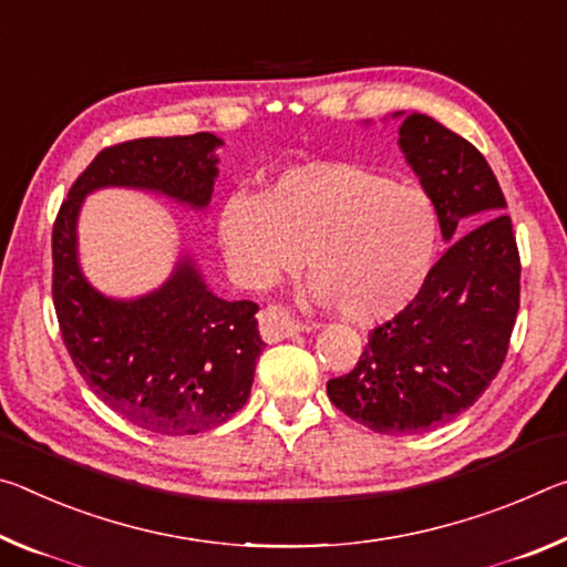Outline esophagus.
<instances>
[{"label": "esophagus", "mask_w": 567, "mask_h": 567, "mask_svg": "<svg viewBox=\"0 0 567 567\" xmlns=\"http://www.w3.org/2000/svg\"><path fill=\"white\" fill-rule=\"evenodd\" d=\"M299 331H301L299 323L291 321L281 309H276V306H268V309L258 313V333H261L264 341H268V344L289 339Z\"/></svg>", "instance_id": "esophagus-1"}]
</instances>
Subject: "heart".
Masks as SVG:
<instances>
[{
  "mask_svg": "<svg viewBox=\"0 0 567 567\" xmlns=\"http://www.w3.org/2000/svg\"><path fill=\"white\" fill-rule=\"evenodd\" d=\"M437 230V208L422 188L357 163L291 165L258 196L230 193L218 213L223 256L240 284H276L303 248L311 293L357 323L394 317L422 291Z\"/></svg>",
  "mask_w": 567,
  "mask_h": 567,
  "instance_id": "obj_1",
  "label": "heart"
}]
</instances>
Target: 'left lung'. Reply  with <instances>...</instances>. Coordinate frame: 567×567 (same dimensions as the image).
<instances>
[{"label": "left lung", "mask_w": 567, "mask_h": 567, "mask_svg": "<svg viewBox=\"0 0 567 567\" xmlns=\"http://www.w3.org/2000/svg\"><path fill=\"white\" fill-rule=\"evenodd\" d=\"M399 145L452 246L327 392L369 430L420 434L454 420L493 384L513 337L523 266L503 188L475 145L420 113L399 123Z\"/></svg>", "instance_id": "8db88e82"}]
</instances>
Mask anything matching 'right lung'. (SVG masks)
Returning a JSON list of instances; mask_svg holds the SVG:
<instances>
[{
	"mask_svg": "<svg viewBox=\"0 0 567 567\" xmlns=\"http://www.w3.org/2000/svg\"><path fill=\"white\" fill-rule=\"evenodd\" d=\"M216 135L137 137L95 155L72 183L52 228V301L74 367L110 410L147 432H208L246 404L264 341L256 301L213 296L188 261L145 299L113 301L82 278L74 220L102 185L161 190L208 206Z\"/></svg>",
	"mask_w": 567,
	"mask_h": 567,
	"instance_id": "add662e5",
	"label": "right lung"
}]
</instances>
